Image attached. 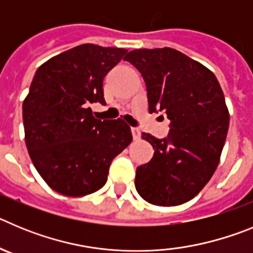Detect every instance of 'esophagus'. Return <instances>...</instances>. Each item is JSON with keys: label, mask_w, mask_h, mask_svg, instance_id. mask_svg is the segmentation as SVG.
<instances>
[{"label": "esophagus", "mask_w": 253, "mask_h": 253, "mask_svg": "<svg viewBox=\"0 0 253 253\" xmlns=\"http://www.w3.org/2000/svg\"><path fill=\"white\" fill-rule=\"evenodd\" d=\"M131 134H133L134 140L140 139V130L138 128H131Z\"/></svg>", "instance_id": "1"}]
</instances>
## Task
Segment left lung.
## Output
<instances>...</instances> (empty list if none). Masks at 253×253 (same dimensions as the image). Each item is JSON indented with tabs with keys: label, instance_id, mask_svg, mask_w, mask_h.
<instances>
[{
	"label": "left lung",
	"instance_id": "1",
	"mask_svg": "<svg viewBox=\"0 0 253 253\" xmlns=\"http://www.w3.org/2000/svg\"><path fill=\"white\" fill-rule=\"evenodd\" d=\"M142 73L149 113L169 119L167 138L143 133L153 158L137 169L135 189L146 202L175 207L189 202L218 167L229 126L224 93L214 73L172 48L135 49L124 58Z\"/></svg>",
	"mask_w": 253,
	"mask_h": 253
}]
</instances>
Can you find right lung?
<instances>
[{"label": "right lung", "mask_w": 253, "mask_h": 253, "mask_svg": "<svg viewBox=\"0 0 253 253\" xmlns=\"http://www.w3.org/2000/svg\"><path fill=\"white\" fill-rule=\"evenodd\" d=\"M126 49L82 44L38 68L22 102L29 156L51 189L84 196L101 189L114 158L133 140L123 119H96L88 105L105 104L102 82Z\"/></svg>", "instance_id": "add662e5"}]
</instances>
